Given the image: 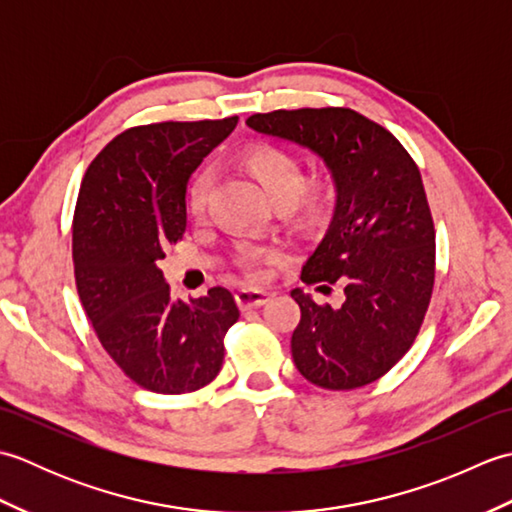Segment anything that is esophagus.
Returning a JSON list of instances; mask_svg holds the SVG:
<instances>
[{
	"label": "esophagus",
	"instance_id": "obj_1",
	"mask_svg": "<svg viewBox=\"0 0 512 512\" xmlns=\"http://www.w3.org/2000/svg\"><path fill=\"white\" fill-rule=\"evenodd\" d=\"M235 301L237 306L242 310H250V308H262L264 303L270 301V295L264 290H253V288H242L235 292Z\"/></svg>",
	"mask_w": 512,
	"mask_h": 512
}]
</instances>
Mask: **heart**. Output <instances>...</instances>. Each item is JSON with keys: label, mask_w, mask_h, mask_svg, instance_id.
<instances>
[{"label": "heart", "mask_w": 512, "mask_h": 512, "mask_svg": "<svg viewBox=\"0 0 512 512\" xmlns=\"http://www.w3.org/2000/svg\"><path fill=\"white\" fill-rule=\"evenodd\" d=\"M246 167L262 184L268 198L275 204L284 206L286 217L299 228H317L330 213L332 206V182L325 176H310L303 173L301 160L290 151L264 145L248 151ZM213 187L211 171H200L193 178L189 187L187 206L195 220H200L209 206V193ZM262 255L257 250L244 248L237 255V266L246 279L259 281L264 277V270L259 266Z\"/></svg>", "instance_id": "obj_1"}]
</instances>
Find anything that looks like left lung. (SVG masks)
Instances as JSON below:
<instances>
[{
  "mask_svg": "<svg viewBox=\"0 0 512 512\" xmlns=\"http://www.w3.org/2000/svg\"><path fill=\"white\" fill-rule=\"evenodd\" d=\"M246 125L319 154L336 182L328 235L301 281L343 286V303H317L297 288L301 321L290 350L299 374L330 391L385 376L427 317L436 281V228L418 165L400 140L350 107L253 114Z\"/></svg>",
  "mask_w": 512,
  "mask_h": 512,
  "instance_id": "8db88e82",
  "label": "left lung"
}]
</instances>
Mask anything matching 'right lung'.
<instances>
[{
  "label": "right lung",
  "mask_w": 512,
  "mask_h": 512,
  "mask_svg": "<svg viewBox=\"0 0 512 512\" xmlns=\"http://www.w3.org/2000/svg\"><path fill=\"white\" fill-rule=\"evenodd\" d=\"M239 118L129 127L85 171L72 220L74 279L103 350L138 387L189 394L220 374L239 319L226 288L173 301L158 268L187 228V184Z\"/></svg>",
  "instance_id": "obj_1"
}]
</instances>
